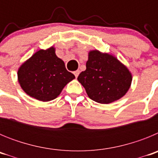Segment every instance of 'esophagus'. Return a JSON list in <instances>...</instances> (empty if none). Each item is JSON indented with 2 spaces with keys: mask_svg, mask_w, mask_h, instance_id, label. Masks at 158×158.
<instances>
[{
  "mask_svg": "<svg viewBox=\"0 0 158 158\" xmlns=\"http://www.w3.org/2000/svg\"><path fill=\"white\" fill-rule=\"evenodd\" d=\"M73 73H74L75 77H76V78H77L78 77V75H79V73H80V71H79V70L74 71V72H73Z\"/></svg>",
  "mask_w": 158,
  "mask_h": 158,
  "instance_id": "esophagus-1",
  "label": "esophagus"
}]
</instances>
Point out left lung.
Listing matches in <instances>:
<instances>
[{
  "label": "left lung",
  "mask_w": 158,
  "mask_h": 158,
  "mask_svg": "<svg viewBox=\"0 0 158 158\" xmlns=\"http://www.w3.org/2000/svg\"><path fill=\"white\" fill-rule=\"evenodd\" d=\"M91 100L110 104L127 93L132 75L127 67L108 53L97 50L89 52L86 69L77 77Z\"/></svg>",
  "instance_id": "8db88e82"
}]
</instances>
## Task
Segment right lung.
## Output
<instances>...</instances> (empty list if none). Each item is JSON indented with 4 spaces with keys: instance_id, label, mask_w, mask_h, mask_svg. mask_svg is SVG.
<instances>
[{
    "instance_id": "obj_1",
    "label": "right lung",
    "mask_w": 158,
    "mask_h": 158,
    "mask_svg": "<svg viewBox=\"0 0 158 158\" xmlns=\"http://www.w3.org/2000/svg\"><path fill=\"white\" fill-rule=\"evenodd\" d=\"M18 81L32 98L47 102L57 98L75 76L65 69V63L55 54V48L36 51L25 61L17 72Z\"/></svg>"
}]
</instances>
